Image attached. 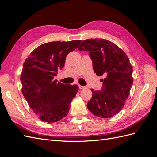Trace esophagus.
I'll use <instances>...</instances> for the list:
<instances>
[{
	"mask_svg": "<svg viewBox=\"0 0 157 157\" xmlns=\"http://www.w3.org/2000/svg\"><path fill=\"white\" fill-rule=\"evenodd\" d=\"M78 87H79L80 89H85L86 88V86H81V85H78Z\"/></svg>",
	"mask_w": 157,
	"mask_h": 157,
	"instance_id": "obj_1",
	"label": "esophagus"
}]
</instances>
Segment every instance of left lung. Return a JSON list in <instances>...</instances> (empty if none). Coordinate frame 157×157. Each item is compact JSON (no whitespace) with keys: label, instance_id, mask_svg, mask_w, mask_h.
I'll return each mask as SVG.
<instances>
[{"label":"left lung","instance_id":"obj_1","mask_svg":"<svg viewBox=\"0 0 157 157\" xmlns=\"http://www.w3.org/2000/svg\"><path fill=\"white\" fill-rule=\"evenodd\" d=\"M80 51H88L94 72L104 76L101 90L93 92L87 107L95 116L110 118L123 108L133 83L132 67L126 53L108 40L91 39L82 40Z\"/></svg>","mask_w":157,"mask_h":157}]
</instances>
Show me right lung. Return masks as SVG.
I'll return each mask as SVG.
<instances>
[{
  "label": "right lung",
  "mask_w": 157,
  "mask_h": 157,
  "mask_svg": "<svg viewBox=\"0 0 157 157\" xmlns=\"http://www.w3.org/2000/svg\"><path fill=\"white\" fill-rule=\"evenodd\" d=\"M81 40L55 41L30 52L21 74L22 93L34 114L43 122L55 123L66 117L77 93V85H64L54 78L63 68L67 55Z\"/></svg>",
  "instance_id": "1"
}]
</instances>
